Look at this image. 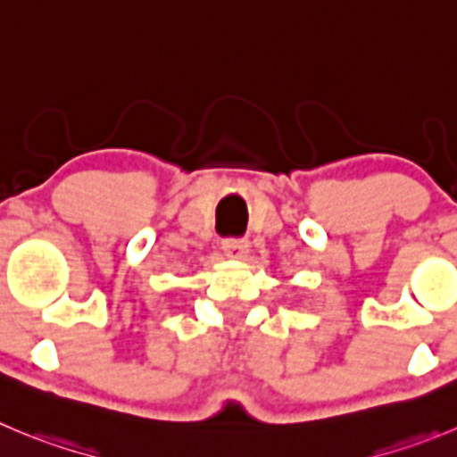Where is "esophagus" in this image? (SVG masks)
I'll return each mask as SVG.
<instances>
[{
  "label": "esophagus",
  "instance_id": "1",
  "mask_svg": "<svg viewBox=\"0 0 457 457\" xmlns=\"http://www.w3.org/2000/svg\"><path fill=\"white\" fill-rule=\"evenodd\" d=\"M250 243L248 238H241V237H229V238H223V250L228 257L232 259H243L245 257V253H248Z\"/></svg>",
  "mask_w": 457,
  "mask_h": 457
}]
</instances>
